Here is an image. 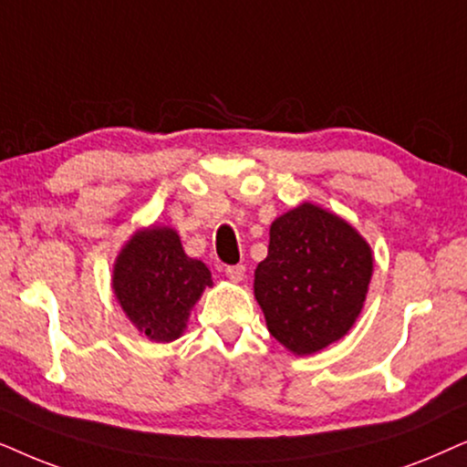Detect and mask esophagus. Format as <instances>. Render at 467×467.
I'll return each mask as SVG.
<instances>
[{
  "instance_id": "1",
  "label": "esophagus",
  "mask_w": 467,
  "mask_h": 467,
  "mask_svg": "<svg viewBox=\"0 0 467 467\" xmlns=\"http://www.w3.org/2000/svg\"><path fill=\"white\" fill-rule=\"evenodd\" d=\"M223 273H226V277L230 282H241L245 275V266L244 265H228L223 266Z\"/></svg>"
}]
</instances>
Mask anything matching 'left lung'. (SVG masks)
<instances>
[{"instance_id": "left-lung-1", "label": "left lung", "mask_w": 467, "mask_h": 467, "mask_svg": "<svg viewBox=\"0 0 467 467\" xmlns=\"http://www.w3.org/2000/svg\"><path fill=\"white\" fill-rule=\"evenodd\" d=\"M374 269L369 245L350 223L303 202L271 223L269 254L254 295L269 333L295 354H314L350 331Z\"/></svg>"}]
</instances>
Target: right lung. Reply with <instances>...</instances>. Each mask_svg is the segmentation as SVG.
I'll return each instance as SVG.
<instances>
[{
	"label": "right lung",
	"mask_w": 467,
	"mask_h": 467,
	"mask_svg": "<svg viewBox=\"0 0 467 467\" xmlns=\"http://www.w3.org/2000/svg\"><path fill=\"white\" fill-rule=\"evenodd\" d=\"M211 284V271L201 260L185 256L172 228L136 233L113 273V290L123 312L153 341L177 339L190 309Z\"/></svg>",
	"instance_id": "right-lung-1"
}]
</instances>
